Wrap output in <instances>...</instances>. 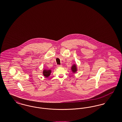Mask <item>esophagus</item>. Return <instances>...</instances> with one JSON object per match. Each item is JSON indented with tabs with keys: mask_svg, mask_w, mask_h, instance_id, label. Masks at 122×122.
Here are the masks:
<instances>
[{
	"mask_svg": "<svg viewBox=\"0 0 122 122\" xmlns=\"http://www.w3.org/2000/svg\"><path fill=\"white\" fill-rule=\"evenodd\" d=\"M62 66V65H58L57 67L58 68V67H61Z\"/></svg>",
	"mask_w": 122,
	"mask_h": 122,
	"instance_id": "34e87169",
	"label": "esophagus"
}]
</instances>
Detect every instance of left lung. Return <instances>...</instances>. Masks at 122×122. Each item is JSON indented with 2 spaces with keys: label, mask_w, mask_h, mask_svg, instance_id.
<instances>
[{
  "label": "left lung",
  "mask_w": 122,
  "mask_h": 122,
  "mask_svg": "<svg viewBox=\"0 0 122 122\" xmlns=\"http://www.w3.org/2000/svg\"><path fill=\"white\" fill-rule=\"evenodd\" d=\"M71 70H72V71H73V72H74V73H75V72H76V70H77L76 65H73L72 66Z\"/></svg>",
  "instance_id": "left-lung-1"
}]
</instances>
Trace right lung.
Wrapping results in <instances>:
<instances>
[{
	"mask_svg": "<svg viewBox=\"0 0 122 122\" xmlns=\"http://www.w3.org/2000/svg\"><path fill=\"white\" fill-rule=\"evenodd\" d=\"M51 71L50 70H44L43 72V74L44 76L45 77H48L50 76V74H51Z\"/></svg>",
	"mask_w": 122,
	"mask_h": 122,
	"instance_id": "right-lung-1",
	"label": "right lung"
}]
</instances>
